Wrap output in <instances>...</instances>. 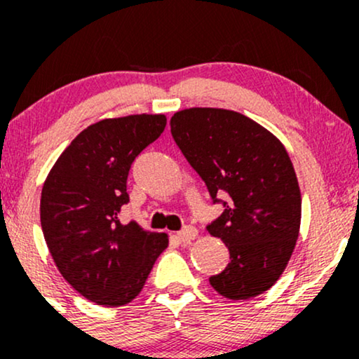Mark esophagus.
I'll return each mask as SVG.
<instances>
[{
    "label": "esophagus",
    "instance_id": "esophagus-1",
    "mask_svg": "<svg viewBox=\"0 0 359 359\" xmlns=\"http://www.w3.org/2000/svg\"><path fill=\"white\" fill-rule=\"evenodd\" d=\"M196 236H197V229L194 228V226H185L182 231L177 233V238H179V241H191Z\"/></svg>",
    "mask_w": 359,
    "mask_h": 359
}]
</instances>
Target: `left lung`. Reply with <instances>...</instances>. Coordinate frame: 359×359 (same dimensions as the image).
Here are the masks:
<instances>
[{
  "instance_id": "8db88e82",
  "label": "left lung",
  "mask_w": 359,
  "mask_h": 359,
  "mask_svg": "<svg viewBox=\"0 0 359 359\" xmlns=\"http://www.w3.org/2000/svg\"><path fill=\"white\" fill-rule=\"evenodd\" d=\"M170 133L224 208L205 229L231 262L209 282L226 299L257 297L283 273L299 238L302 199L285 147L245 114L217 108L179 111Z\"/></svg>"
}]
</instances>
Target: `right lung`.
Listing matches in <instances>:
<instances>
[{"mask_svg":"<svg viewBox=\"0 0 359 359\" xmlns=\"http://www.w3.org/2000/svg\"><path fill=\"white\" fill-rule=\"evenodd\" d=\"M163 114L102 119L81 131L48 174L40 221L62 277L100 306L118 307L142 292L163 233H147L119 212L130 203L131 163L165 130Z\"/></svg>","mask_w":359,"mask_h":359,"instance_id":"add662e5","label":"right lung"}]
</instances>
